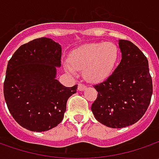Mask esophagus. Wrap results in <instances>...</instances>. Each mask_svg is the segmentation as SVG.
<instances>
[{
    "instance_id": "1",
    "label": "esophagus",
    "mask_w": 159,
    "mask_h": 159,
    "mask_svg": "<svg viewBox=\"0 0 159 159\" xmlns=\"http://www.w3.org/2000/svg\"><path fill=\"white\" fill-rule=\"evenodd\" d=\"M86 89V86L82 84V83H79V85H78V89L80 90V91H82L84 89Z\"/></svg>"
}]
</instances>
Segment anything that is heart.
<instances>
[{"label":"heart","instance_id":"heart-1","mask_svg":"<svg viewBox=\"0 0 159 159\" xmlns=\"http://www.w3.org/2000/svg\"><path fill=\"white\" fill-rule=\"evenodd\" d=\"M118 58L119 48L112 42L89 43L70 54V64H65V69L70 73L83 70L86 80L100 82L111 73Z\"/></svg>","mask_w":159,"mask_h":159}]
</instances>
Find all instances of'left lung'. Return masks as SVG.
Listing matches in <instances>:
<instances>
[{
	"label": "left lung",
	"mask_w": 159,
	"mask_h": 159,
	"mask_svg": "<svg viewBox=\"0 0 159 159\" xmlns=\"http://www.w3.org/2000/svg\"><path fill=\"white\" fill-rule=\"evenodd\" d=\"M122 59L102 82L91 110L100 123L122 128L136 123L146 112L153 92L147 57L131 41L119 40Z\"/></svg>",
	"instance_id": "obj_1"
}]
</instances>
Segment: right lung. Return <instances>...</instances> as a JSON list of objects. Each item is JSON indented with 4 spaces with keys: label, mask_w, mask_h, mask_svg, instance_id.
Segmentation results:
<instances>
[{
    "label": "right lung",
    "mask_w": 159,
    "mask_h": 159,
    "mask_svg": "<svg viewBox=\"0 0 159 159\" xmlns=\"http://www.w3.org/2000/svg\"><path fill=\"white\" fill-rule=\"evenodd\" d=\"M61 46L48 38L31 40L9 59L3 94L9 112L24 128L44 132L63 120L66 102L78 86L66 88L56 80Z\"/></svg>",
    "instance_id": "right-lung-1"
}]
</instances>
